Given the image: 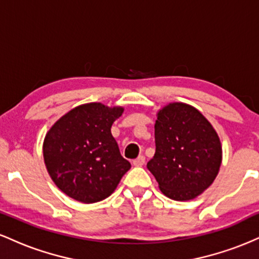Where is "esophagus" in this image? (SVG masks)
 <instances>
[{"label": "esophagus", "mask_w": 259, "mask_h": 259, "mask_svg": "<svg viewBox=\"0 0 259 259\" xmlns=\"http://www.w3.org/2000/svg\"><path fill=\"white\" fill-rule=\"evenodd\" d=\"M145 160H146L145 159V156H139L138 158L133 160V164L135 165V167H141V165L145 164Z\"/></svg>", "instance_id": "34e87169"}]
</instances>
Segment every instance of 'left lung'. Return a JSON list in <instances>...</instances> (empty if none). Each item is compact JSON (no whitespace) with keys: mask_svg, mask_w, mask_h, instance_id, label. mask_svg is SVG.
Returning a JSON list of instances; mask_svg holds the SVG:
<instances>
[{"mask_svg":"<svg viewBox=\"0 0 259 259\" xmlns=\"http://www.w3.org/2000/svg\"><path fill=\"white\" fill-rule=\"evenodd\" d=\"M154 141L156 153L147 168L167 197L192 200L214 181L222 145L209 121L194 107L177 102L159 111Z\"/></svg>","mask_w":259,"mask_h":259,"instance_id":"1","label":"left lung"}]
</instances>
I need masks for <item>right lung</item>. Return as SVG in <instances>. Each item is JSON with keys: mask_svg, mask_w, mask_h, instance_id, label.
<instances>
[{"mask_svg": "<svg viewBox=\"0 0 259 259\" xmlns=\"http://www.w3.org/2000/svg\"><path fill=\"white\" fill-rule=\"evenodd\" d=\"M121 107L86 103L56 121L44 141L47 170L59 190L84 203L105 200L129 170L112 136Z\"/></svg>", "mask_w": 259, "mask_h": 259, "instance_id": "1", "label": "right lung"}]
</instances>
